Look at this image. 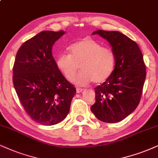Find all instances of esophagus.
<instances>
[{"mask_svg": "<svg viewBox=\"0 0 158 158\" xmlns=\"http://www.w3.org/2000/svg\"><path fill=\"white\" fill-rule=\"evenodd\" d=\"M83 91V89H82V88H77V89H76V91H77V93H81V92H82Z\"/></svg>", "mask_w": 158, "mask_h": 158, "instance_id": "obj_1", "label": "esophagus"}]
</instances>
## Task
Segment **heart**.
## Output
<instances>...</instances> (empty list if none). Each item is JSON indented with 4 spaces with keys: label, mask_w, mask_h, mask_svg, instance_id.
<instances>
[{
    "label": "heart",
    "mask_w": 158,
    "mask_h": 158,
    "mask_svg": "<svg viewBox=\"0 0 158 158\" xmlns=\"http://www.w3.org/2000/svg\"><path fill=\"white\" fill-rule=\"evenodd\" d=\"M69 52V54L60 53L56 64L68 81L73 79L80 65L81 71L73 79L77 85H85L91 81L103 83L114 71L115 56L113 50L102 47L92 39L84 38L73 44Z\"/></svg>",
    "instance_id": "b5f03b06"
}]
</instances>
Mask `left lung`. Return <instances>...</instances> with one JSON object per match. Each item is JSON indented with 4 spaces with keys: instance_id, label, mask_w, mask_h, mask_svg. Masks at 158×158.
<instances>
[{
    "instance_id": "1",
    "label": "left lung",
    "mask_w": 158,
    "mask_h": 158,
    "mask_svg": "<svg viewBox=\"0 0 158 158\" xmlns=\"http://www.w3.org/2000/svg\"><path fill=\"white\" fill-rule=\"evenodd\" d=\"M112 47L115 67L110 77L95 87L96 102L91 110L107 123L120 122L135 110L141 100L147 75L143 55L137 43L118 31L93 32Z\"/></svg>"
}]
</instances>
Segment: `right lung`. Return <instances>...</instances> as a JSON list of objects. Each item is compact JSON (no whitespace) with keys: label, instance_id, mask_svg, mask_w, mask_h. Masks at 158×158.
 Wrapping results in <instances>:
<instances>
[{"label":"right lung","instance_id":"add662e5","mask_svg":"<svg viewBox=\"0 0 158 158\" xmlns=\"http://www.w3.org/2000/svg\"><path fill=\"white\" fill-rule=\"evenodd\" d=\"M64 33H39L21 45L14 64L13 84L19 102L32 120L43 125L63 121L76 93L52 53V45Z\"/></svg>","mask_w":158,"mask_h":158}]
</instances>
